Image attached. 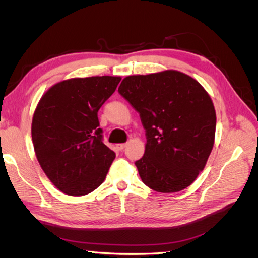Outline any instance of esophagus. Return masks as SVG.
<instances>
[{
  "label": "esophagus",
  "mask_w": 258,
  "mask_h": 258,
  "mask_svg": "<svg viewBox=\"0 0 258 258\" xmlns=\"http://www.w3.org/2000/svg\"><path fill=\"white\" fill-rule=\"evenodd\" d=\"M126 146H127V144H126V143H121V144H117V145H116L117 150H118V151H122L123 148L126 147Z\"/></svg>",
  "instance_id": "34e87169"
}]
</instances>
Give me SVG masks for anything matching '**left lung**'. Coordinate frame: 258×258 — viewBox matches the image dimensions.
<instances>
[{"mask_svg": "<svg viewBox=\"0 0 258 258\" xmlns=\"http://www.w3.org/2000/svg\"><path fill=\"white\" fill-rule=\"evenodd\" d=\"M118 92L140 114L145 129V153L136 161L143 183L158 192L188 187L214 144L216 114L208 92L174 70L127 76Z\"/></svg>", "mask_w": 258, "mask_h": 258, "instance_id": "obj_1", "label": "left lung"}]
</instances>
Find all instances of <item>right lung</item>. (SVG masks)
<instances>
[{"instance_id":"right-lung-1","label":"right lung","mask_w":258,"mask_h":258,"mask_svg":"<svg viewBox=\"0 0 258 258\" xmlns=\"http://www.w3.org/2000/svg\"><path fill=\"white\" fill-rule=\"evenodd\" d=\"M120 80L92 76L62 81L38 102L31 128L35 155L62 192L84 196L103 183L115 153L103 143L98 111Z\"/></svg>"}]
</instances>
